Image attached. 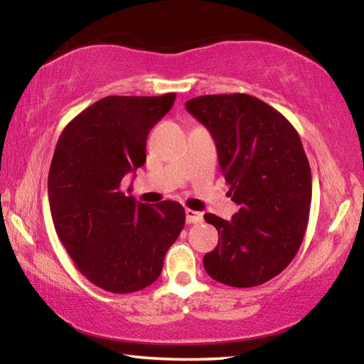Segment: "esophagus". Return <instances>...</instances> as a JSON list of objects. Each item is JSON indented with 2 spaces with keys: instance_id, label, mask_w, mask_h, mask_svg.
Masks as SVG:
<instances>
[{
  "instance_id": "esophagus-1",
  "label": "esophagus",
  "mask_w": 364,
  "mask_h": 364,
  "mask_svg": "<svg viewBox=\"0 0 364 364\" xmlns=\"http://www.w3.org/2000/svg\"><path fill=\"white\" fill-rule=\"evenodd\" d=\"M202 218H204V215H202L200 212H196V210H191V208H186V221L189 225L200 223Z\"/></svg>"
}]
</instances>
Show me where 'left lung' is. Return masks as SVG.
Segmentation results:
<instances>
[{"instance_id":"8db88e82","label":"left lung","mask_w":364,"mask_h":364,"mask_svg":"<svg viewBox=\"0 0 364 364\" xmlns=\"http://www.w3.org/2000/svg\"><path fill=\"white\" fill-rule=\"evenodd\" d=\"M186 110L210 132L228 196L239 205L231 220L204 215L220 236L204 268L226 286H260L292 262L306 231L311 171L299 133L244 93L194 97Z\"/></svg>"}]
</instances>
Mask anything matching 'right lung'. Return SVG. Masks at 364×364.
I'll use <instances>...</instances> for the list:
<instances>
[{"mask_svg": "<svg viewBox=\"0 0 364 364\" xmlns=\"http://www.w3.org/2000/svg\"><path fill=\"white\" fill-rule=\"evenodd\" d=\"M175 97H102L64 128L54 151L48 176L54 228L80 273L107 292L151 286L184 226L178 202L143 204L122 191L123 176L144 165L147 134Z\"/></svg>", "mask_w": 364, "mask_h": 364, "instance_id": "obj_1", "label": "right lung"}]
</instances>
